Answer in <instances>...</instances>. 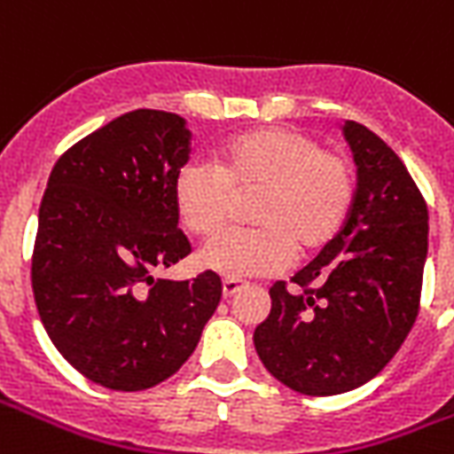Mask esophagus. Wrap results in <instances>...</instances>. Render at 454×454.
<instances>
[{
	"label": "esophagus",
	"mask_w": 454,
	"mask_h": 454,
	"mask_svg": "<svg viewBox=\"0 0 454 454\" xmlns=\"http://www.w3.org/2000/svg\"><path fill=\"white\" fill-rule=\"evenodd\" d=\"M243 282H238V279H223V299H231V296H236L240 289H243Z\"/></svg>",
	"instance_id": "obj_1"
}]
</instances>
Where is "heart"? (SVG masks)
I'll return each mask as SVG.
<instances>
[{"mask_svg":"<svg viewBox=\"0 0 454 454\" xmlns=\"http://www.w3.org/2000/svg\"><path fill=\"white\" fill-rule=\"evenodd\" d=\"M257 199L250 223L226 233L199 255V265L228 279L279 272L294 255L328 246L350 216L355 169L340 153L285 126L253 129L216 150L214 168L187 162L175 179V208L192 236H218L233 199Z\"/></svg>","mask_w":454,"mask_h":454,"instance_id":"b5f03b06","label":"heart"}]
</instances>
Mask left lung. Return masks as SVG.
I'll list each match as a JSON object with an SVG mask.
<instances>
[{"mask_svg":"<svg viewBox=\"0 0 454 454\" xmlns=\"http://www.w3.org/2000/svg\"><path fill=\"white\" fill-rule=\"evenodd\" d=\"M357 189L340 233L299 270L255 328L267 372L289 389L333 396L377 377L416 324L428 207L406 165L367 126L345 121Z\"/></svg>","mask_w":454,"mask_h":454,"instance_id":"8db88e82","label":"left lung"}]
</instances>
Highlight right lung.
Listing matches in <instances>:
<instances>
[{
    "label": "right lung",
    "instance_id": "obj_1",
    "mask_svg": "<svg viewBox=\"0 0 454 454\" xmlns=\"http://www.w3.org/2000/svg\"><path fill=\"white\" fill-rule=\"evenodd\" d=\"M192 133L177 114L136 109L65 150L38 208L31 285L58 352L94 384L150 389L197 348L221 277L155 272L192 253L175 179Z\"/></svg>",
    "mask_w": 454,
    "mask_h": 454
}]
</instances>
